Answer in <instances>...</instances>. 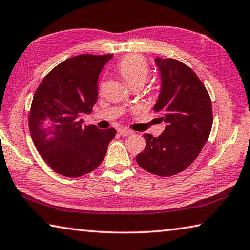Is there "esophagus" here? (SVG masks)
Returning a JSON list of instances; mask_svg holds the SVG:
<instances>
[{
	"mask_svg": "<svg viewBox=\"0 0 250 250\" xmlns=\"http://www.w3.org/2000/svg\"><path fill=\"white\" fill-rule=\"evenodd\" d=\"M118 132H119L120 135H122V137H128V135L133 134V131H131L129 129H125V128L119 129V131H118Z\"/></svg>",
	"mask_w": 250,
	"mask_h": 250,
	"instance_id": "34e87169",
	"label": "esophagus"
}]
</instances>
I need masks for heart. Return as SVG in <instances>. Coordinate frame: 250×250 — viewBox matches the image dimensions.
I'll list each match as a JSON object with an SVG mask.
<instances>
[{"label": "heart", "instance_id": "heart-1", "mask_svg": "<svg viewBox=\"0 0 250 250\" xmlns=\"http://www.w3.org/2000/svg\"><path fill=\"white\" fill-rule=\"evenodd\" d=\"M119 74L129 87L146 83L149 75V65L140 55L131 54L125 56L118 65Z\"/></svg>", "mask_w": 250, "mask_h": 250}]
</instances>
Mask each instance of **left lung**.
I'll use <instances>...</instances> for the list:
<instances>
[{"instance_id": "1", "label": "left lung", "mask_w": 250, "mask_h": 250, "mask_svg": "<svg viewBox=\"0 0 250 250\" xmlns=\"http://www.w3.org/2000/svg\"><path fill=\"white\" fill-rule=\"evenodd\" d=\"M161 89L153 107L167 125L158 138L146 133V146L137 155L143 170L172 176L188 168L200 154L213 125L211 101L196 74L173 58L154 59Z\"/></svg>"}]
</instances>
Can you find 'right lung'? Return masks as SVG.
<instances>
[{"label": "right lung", "mask_w": 250, "mask_h": 250, "mask_svg": "<svg viewBox=\"0 0 250 250\" xmlns=\"http://www.w3.org/2000/svg\"><path fill=\"white\" fill-rule=\"evenodd\" d=\"M113 55H78L49 71L34 95L28 117L37 151L58 174L79 177L103 162L116 130L86 125L98 99V77Z\"/></svg>", "instance_id": "obj_1"}]
</instances>
